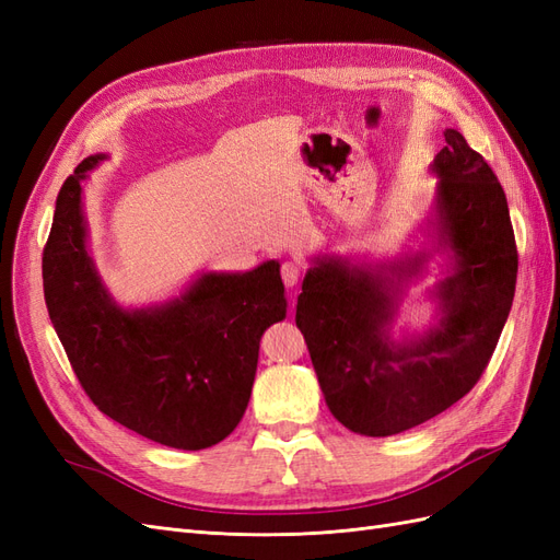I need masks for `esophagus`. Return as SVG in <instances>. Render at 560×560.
Returning a JSON list of instances; mask_svg holds the SVG:
<instances>
[{
	"instance_id": "obj_1",
	"label": "esophagus",
	"mask_w": 560,
	"mask_h": 560,
	"mask_svg": "<svg viewBox=\"0 0 560 560\" xmlns=\"http://www.w3.org/2000/svg\"><path fill=\"white\" fill-rule=\"evenodd\" d=\"M299 278H301V266L296 261H284L282 264V282L292 290V287L299 284Z\"/></svg>"
}]
</instances>
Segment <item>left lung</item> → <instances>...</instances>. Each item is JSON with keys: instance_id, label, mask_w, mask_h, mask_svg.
<instances>
[{"instance_id": "left-lung-1", "label": "left lung", "mask_w": 560, "mask_h": 560, "mask_svg": "<svg viewBox=\"0 0 560 560\" xmlns=\"http://www.w3.org/2000/svg\"><path fill=\"white\" fill-rule=\"evenodd\" d=\"M430 163L432 208L413 245L383 261L315 254L296 327L331 416L364 436H393L463 399L483 374L516 290V243L498 177L455 128ZM440 276L422 330H395L408 287ZM436 262V261H435Z\"/></svg>"}]
</instances>
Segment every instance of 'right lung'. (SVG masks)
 <instances>
[{
  "mask_svg": "<svg viewBox=\"0 0 560 560\" xmlns=\"http://www.w3.org/2000/svg\"><path fill=\"white\" fill-rule=\"evenodd\" d=\"M107 159H83L58 194L42 261L50 322L100 411L156 444L210 448L238 428L261 336L287 315L280 261L200 270L165 301L124 306L97 273L83 212V184Z\"/></svg>",
  "mask_w": 560,
  "mask_h": 560,
  "instance_id": "1",
  "label": "right lung"
}]
</instances>
